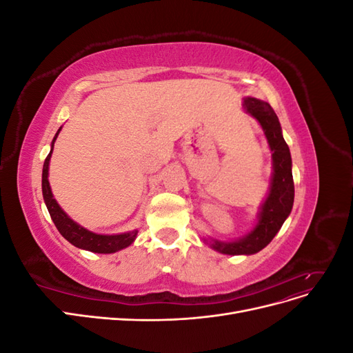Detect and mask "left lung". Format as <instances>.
Here are the masks:
<instances>
[{
  "instance_id": "obj_1",
  "label": "left lung",
  "mask_w": 353,
  "mask_h": 353,
  "mask_svg": "<svg viewBox=\"0 0 353 353\" xmlns=\"http://www.w3.org/2000/svg\"><path fill=\"white\" fill-rule=\"evenodd\" d=\"M243 108L262 126L272 152L274 172L268 197L261 206L258 223L248 236L234 241L212 240L210 248L223 254H253L266 248L290 215L294 201L292 156L283 138L279 117L268 103L253 97L243 99Z\"/></svg>"
}]
</instances>
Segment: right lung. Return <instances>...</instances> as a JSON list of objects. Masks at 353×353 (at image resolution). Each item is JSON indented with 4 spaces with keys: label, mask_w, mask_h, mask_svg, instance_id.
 Listing matches in <instances>:
<instances>
[{
    "label": "right lung",
    "mask_w": 353,
    "mask_h": 353,
    "mask_svg": "<svg viewBox=\"0 0 353 353\" xmlns=\"http://www.w3.org/2000/svg\"><path fill=\"white\" fill-rule=\"evenodd\" d=\"M61 130V128H60ZM57 131L56 137L52 138L51 150L44 162V168H42V196H44V201L47 205V209L50 212V216L54 222L56 228L59 232L65 237L69 243H72L74 248H79L83 250H90L94 253H114L117 250H122L128 245L132 244L138 231L134 230L131 232H122V234H113V236H105V234H95L92 231H88L87 228L81 227L79 223L70 219L66 212L63 210L56 199L52 197L50 183H48V166H50V157L54 148V141L60 132Z\"/></svg>",
    "instance_id": "obj_1"
}]
</instances>
